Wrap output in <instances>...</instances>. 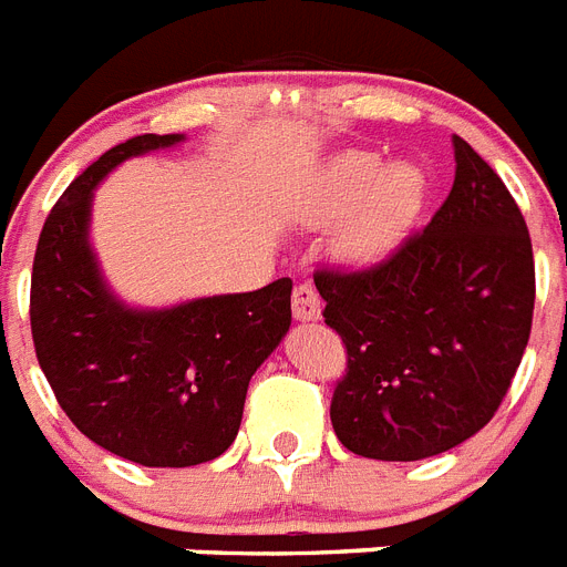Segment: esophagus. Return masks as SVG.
I'll return each instance as SVG.
<instances>
[{
    "instance_id": "obj_1",
    "label": "esophagus",
    "mask_w": 567,
    "mask_h": 567,
    "mask_svg": "<svg viewBox=\"0 0 567 567\" xmlns=\"http://www.w3.org/2000/svg\"><path fill=\"white\" fill-rule=\"evenodd\" d=\"M291 311H293V320L317 322L322 313L320 293L313 291L311 285H297L291 297Z\"/></svg>"
}]
</instances>
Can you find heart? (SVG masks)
Segmentation results:
<instances>
[{
  "label": "heart",
  "instance_id": "heart-1",
  "mask_svg": "<svg viewBox=\"0 0 567 567\" xmlns=\"http://www.w3.org/2000/svg\"><path fill=\"white\" fill-rule=\"evenodd\" d=\"M423 204V175L412 164L380 166L374 152H340L322 166L302 207L308 225H334L337 254L354 265L378 261L401 241Z\"/></svg>",
  "mask_w": 567,
  "mask_h": 567
}]
</instances>
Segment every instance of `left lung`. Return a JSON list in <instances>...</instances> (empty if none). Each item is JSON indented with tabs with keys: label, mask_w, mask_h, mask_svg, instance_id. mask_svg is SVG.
Returning <instances> with one entry per match:
<instances>
[{
	"label": "left lung",
	"mask_w": 567,
	"mask_h": 567,
	"mask_svg": "<svg viewBox=\"0 0 567 567\" xmlns=\"http://www.w3.org/2000/svg\"><path fill=\"white\" fill-rule=\"evenodd\" d=\"M453 189L423 233L369 270L313 276L349 354L331 423L363 458L421 461L473 437L502 406L530 337L525 218L467 141L453 135Z\"/></svg>",
	"instance_id": "left-lung-1"
}]
</instances>
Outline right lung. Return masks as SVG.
Masks as SVG:
<instances>
[{"label": "right lung", "instance_id": "1", "mask_svg": "<svg viewBox=\"0 0 567 567\" xmlns=\"http://www.w3.org/2000/svg\"><path fill=\"white\" fill-rule=\"evenodd\" d=\"M187 141L137 135L100 155L45 218L31 274L40 369L71 423L144 467H193L225 453L247 383L291 328L293 282L132 308L109 288L92 247L94 189L114 166Z\"/></svg>", "mask_w": 567, "mask_h": 567}]
</instances>
